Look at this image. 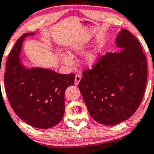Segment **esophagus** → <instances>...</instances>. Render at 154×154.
Masks as SVG:
<instances>
[{
    "label": "esophagus",
    "instance_id": "1",
    "mask_svg": "<svg viewBox=\"0 0 154 154\" xmlns=\"http://www.w3.org/2000/svg\"><path fill=\"white\" fill-rule=\"evenodd\" d=\"M81 79H82V76H81L80 75H75V82H74V84H75V85H79V82H80Z\"/></svg>",
    "mask_w": 154,
    "mask_h": 154
}]
</instances>
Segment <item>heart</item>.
Instances as JSON below:
<instances>
[{
  "label": "heart",
  "mask_w": 154,
  "mask_h": 154,
  "mask_svg": "<svg viewBox=\"0 0 154 154\" xmlns=\"http://www.w3.org/2000/svg\"><path fill=\"white\" fill-rule=\"evenodd\" d=\"M86 46H75L73 49V51L77 54H83L86 52ZM102 53H103V47L101 46H97V47L94 48L86 55L85 61L86 65L90 67L95 66L97 64L99 63ZM61 60L63 63L69 66H72L73 65V60L68 54L62 55Z\"/></svg>",
  "instance_id": "heart-1"
}]
</instances>
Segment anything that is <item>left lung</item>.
Listing matches in <instances>:
<instances>
[{
    "label": "left lung",
    "mask_w": 154,
    "mask_h": 154,
    "mask_svg": "<svg viewBox=\"0 0 154 154\" xmlns=\"http://www.w3.org/2000/svg\"><path fill=\"white\" fill-rule=\"evenodd\" d=\"M119 52L108 53L79 84L89 114L98 123L116 125L135 113L144 95L147 62L138 40L125 29L116 39Z\"/></svg>",
    "instance_id": "8db88e82"
}]
</instances>
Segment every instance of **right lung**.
<instances>
[{"label":"right lung","mask_w":154,"mask_h":154,"mask_svg":"<svg viewBox=\"0 0 154 154\" xmlns=\"http://www.w3.org/2000/svg\"><path fill=\"white\" fill-rule=\"evenodd\" d=\"M29 32L22 35L6 62L4 84L8 101L23 122L38 129H49L61 122L65 113V91L74 84L75 75L60 74L38 67L27 68L20 58L22 45Z\"/></svg>","instance_id":"add662e5"}]
</instances>
